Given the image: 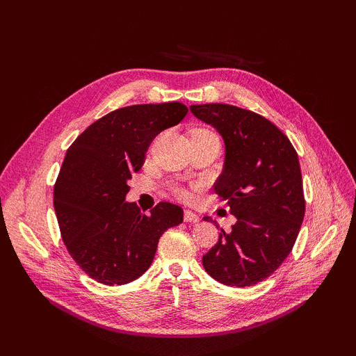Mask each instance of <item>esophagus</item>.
Returning <instances> with one entry per match:
<instances>
[{
  "label": "esophagus",
  "mask_w": 356,
  "mask_h": 356,
  "mask_svg": "<svg viewBox=\"0 0 356 356\" xmlns=\"http://www.w3.org/2000/svg\"><path fill=\"white\" fill-rule=\"evenodd\" d=\"M184 221L186 222H197L199 221V215L191 211H184Z\"/></svg>",
  "instance_id": "obj_1"
}]
</instances>
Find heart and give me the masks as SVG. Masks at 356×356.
<instances>
[{
  "mask_svg": "<svg viewBox=\"0 0 356 356\" xmlns=\"http://www.w3.org/2000/svg\"><path fill=\"white\" fill-rule=\"evenodd\" d=\"M193 134H208V135H215V134H212V132H209V131H204V129H197V131H195ZM217 136V135H215ZM178 196L179 197H182V199H186V200H188L191 196H190V193L188 191H186V190H178Z\"/></svg>",
  "mask_w": 356,
  "mask_h": 356,
  "instance_id": "1",
  "label": "heart"
}]
</instances>
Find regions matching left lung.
I'll use <instances>...</instances> for the list:
<instances>
[{
    "label": "left lung",
    "instance_id": "left-lung-1",
    "mask_svg": "<svg viewBox=\"0 0 356 356\" xmlns=\"http://www.w3.org/2000/svg\"><path fill=\"white\" fill-rule=\"evenodd\" d=\"M190 110L224 138V170L213 190L238 220L230 232L221 230L202 258L203 267L224 285H255L293 251L305 218L297 152L281 129L254 111L227 104L191 105Z\"/></svg>",
    "mask_w": 356,
    "mask_h": 356
}]
</instances>
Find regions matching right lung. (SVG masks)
Returning <instances> with one entry per match:
<instances>
[{
	"mask_svg": "<svg viewBox=\"0 0 356 356\" xmlns=\"http://www.w3.org/2000/svg\"><path fill=\"white\" fill-rule=\"evenodd\" d=\"M181 102L124 106L92 123L67 149L53 188L62 241L81 270L104 285L135 281L152 266L160 236L182 222L178 204L148 215L124 202L153 139L178 124Z\"/></svg>",
	"mask_w": 356,
	"mask_h": 356,
	"instance_id": "right-lung-1",
	"label": "right lung"
}]
</instances>
